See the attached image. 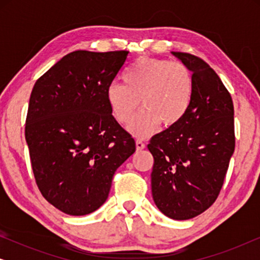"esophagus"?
Segmentation results:
<instances>
[{
	"mask_svg": "<svg viewBox=\"0 0 260 260\" xmlns=\"http://www.w3.org/2000/svg\"><path fill=\"white\" fill-rule=\"evenodd\" d=\"M136 148H137V150H142V149H144L145 148V144L143 143V141L137 140L136 141Z\"/></svg>",
	"mask_w": 260,
	"mask_h": 260,
	"instance_id": "esophagus-1",
	"label": "esophagus"
}]
</instances>
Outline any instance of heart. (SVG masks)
I'll return each instance as SVG.
<instances>
[{"mask_svg": "<svg viewBox=\"0 0 260 260\" xmlns=\"http://www.w3.org/2000/svg\"><path fill=\"white\" fill-rule=\"evenodd\" d=\"M123 81L109 85L106 101L113 118L120 125H127L141 99L143 109L130 126L136 136H150L159 124L163 127L176 125L189 110L194 81L182 62L143 56L127 67Z\"/></svg>", "mask_w": 260, "mask_h": 260, "instance_id": "1", "label": "heart"}]
</instances>
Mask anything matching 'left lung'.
<instances>
[{"mask_svg": "<svg viewBox=\"0 0 260 260\" xmlns=\"http://www.w3.org/2000/svg\"><path fill=\"white\" fill-rule=\"evenodd\" d=\"M193 72L194 91L183 119L155 135L152 198L174 220L194 218L214 204L236 147L232 97L211 66L189 53L172 52Z\"/></svg>", "mask_w": 260, "mask_h": 260, "instance_id": "8db88e82", "label": "left lung"}]
</instances>
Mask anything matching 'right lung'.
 <instances>
[{"label": "right lung", "instance_id": "1", "mask_svg": "<svg viewBox=\"0 0 260 260\" xmlns=\"http://www.w3.org/2000/svg\"><path fill=\"white\" fill-rule=\"evenodd\" d=\"M127 54L72 52L31 90L24 135L35 182L66 214L86 215L101 207L117 168L136 150L106 101V88Z\"/></svg>", "mask_w": 260, "mask_h": 260}]
</instances>
